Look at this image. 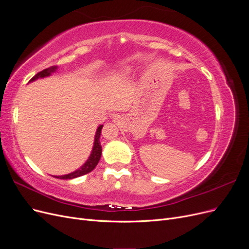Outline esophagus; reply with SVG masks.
<instances>
[{
    "label": "esophagus",
    "instance_id": "1",
    "mask_svg": "<svg viewBox=\"0 0 249 249\" xmlns=\"http://www.w3.org/2000/svg\"><path fill=\"white\" fill-rule=\"evenodd\" d=\"M119 115H115V116H113V122H115V123H117L118 120H119Z\"/></svg>",
    "mask_w": 249,
    "mask_h": 249
}]
</instances>
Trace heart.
<instances>
[{
    "mask_svg": "<svg viewBox=\"0 0 249 249\" xmlns=\"http://www.w3.org/2000/svg\"><path fill=\"white\" fill-rule=\"evenodd\" d=\"M132 73V67L131 66H124V69L120 71H117L114 74H113V80H123L126 77H129Z\"/></svg>",
    "mask_w": 249,
    "mask_h": 249,
    "instance_id": "obj_1",
    "label": "heart"
}]
</instances>
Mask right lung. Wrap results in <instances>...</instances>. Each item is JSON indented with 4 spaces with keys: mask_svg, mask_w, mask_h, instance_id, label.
Returning <instances> with one entry per match:
<instances>
[{
    "mask_svg": "<svg viewBox=\"0 0 249 249\" xmlns=\"http://www.w3.org/2000/svg\"><path fill=\"white\" fill-rule=\"evenodd\" d=\"M57 70H58V66H51V67H49V69H46V70L41 71L40 72L36 73L35 76L29 81V83L34 82V81L38 80V79H43V78L50 77L52 73L56 72ZM102 129H103V124L99 125V127L96 129L91 154H90V156L88 157L87 161L84 164H83L79 169L74 170L71 173H67V175H64V176H53V177L61 178V179H71V178H79V177H82L84 175H87V173H89L90 171H92L95 168L97 163H99V161L101 159V156H102V145H101V142H100Z\"/></svg>",
    "mask_w": 249,
    "mask_h": 249,
    "instance_id": "obj_1",
    "label": "right lung"
}]
</instances>
